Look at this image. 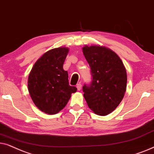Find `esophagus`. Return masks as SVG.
I'll return each mask as SVG.
<instances>
[{"instance_id":"obj_1","label":"esophagus","mask_w":154,"mask_h":154,"mask_svg":"<svg viewBox=\"0 0 154 154\" xmlns=\"http://www.w3.org/2000/svg\"><path fill=\"white\" fill-rule=\"evenodd\" d=\"M76 87H77V90H78V91H80V90H81V88H82V85H81L80 83L77 84V86H76Z\"/></svg>"}]
</instances>
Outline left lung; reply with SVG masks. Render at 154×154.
I'll return each mask as SVG.
<instances>
[{"label": "left lung", "mask_w": 154, "mask_h": 154, "mask_svg": "<svg viewBox=\"0 0 154 154\" xmlns=\"http://www.w3.org/2000/svg\"><path fill=\"white\" fill-rule=\"evenodd\" d=\"M91 67L92 81L83 86L89 108L98 116H107L118 107L127 87V72L118 55L107 47L92 45L82 48Z\"/></svg>", "instance_id": "obj_1"}]
</instances>
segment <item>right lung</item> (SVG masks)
Returning a JSON list of instances; mask_svg holds the SVG:
<instances>
[{
	"label": "right lung",
	"mask_w": 154,
	"mask_h": 154,
	"mask_svg": "<svg viewBox=\"0 0 154 154\" xmlns=\"http://www.w3.org/2000/svg\"><path fill=\"white\" fill-rule=\"evenodd\" d=\"M69 48L59 47L47 51L32 67L28 90L35 106L46 114L58 113L67 105L77 88L69 85L63 64Z\"/></svg>",
	"instance_id": "add662e5"
}]
</instances>
